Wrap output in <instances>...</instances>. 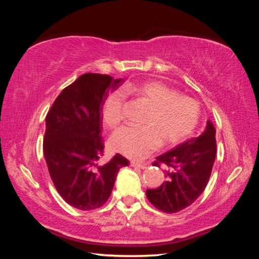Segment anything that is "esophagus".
Masks as SVG:
<instances>
[{
    "label": "esophagus",
    "instance_id": "1",
    "mask_svg": "<svg viewBox=\"0 0 259 259\" xmlns=\"http://www.w3.org/2000/svg\"><path fill=\"white\" fill-rule=\"evenodd\" d=\"M131 166L132 167H137V168H146V165L145 164H142V163H138V162H135V161H131Z\"/></svg>",
    "mask_w": 259,
    "mask_h": 259
}]
</instances>
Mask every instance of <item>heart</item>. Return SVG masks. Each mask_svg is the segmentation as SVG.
Masks as SVG:
<instances>
[{
	"label": "heart",
	"instance_id": "obj_1",
	"mask_svg": "<svg viewBox=\"0 0 259 259\" xmlns=\"http://www.w3.org/2000/svg\"><path fill=\"white\" fill-rule=\"evenodd\" d=\"M125 93L134 94L149 106L143 127L124 126L111 136L110 148L134 160H143L161 145L174 146L189 136L198 123L199 104L191 97L177 95L174 90L159 81L138 85H124ZM124 92L114 90L107 96L101 117L109 128H114L123 119Z\"/></svg>",
	"mask_w": 259,
	"mask_h": 259
}]
</instances>
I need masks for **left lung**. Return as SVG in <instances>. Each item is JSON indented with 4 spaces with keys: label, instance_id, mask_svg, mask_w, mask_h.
Instances as JSON below:
<instances>
[{
    "label": "left lung",
    "instance_id": "8db88e82",
    "mask_svg": "<svg viewBox=\"0 0 259 259\" xmlns=\"http://www.w3.org/2000/svg\"><path fill=\"white\" fill-rule=\"evenodd\" d=\"M216 130L209 120L200 135L185 140L156 156L154 166L163 163L166 180L156 189H147L148 200L165 213H177L204 191L216 156Z\"/></svg>",
    "mask_w": 259,
    "mask_h": 259
}]
</instances>
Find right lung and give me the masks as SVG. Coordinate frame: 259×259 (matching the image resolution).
Wrapping results in <instances>:
<instances>
[{
    "label": "right lung",
    "instance_id": "add662e5",
    "mask_svg": "<svg viewBox=\"0 0 259 259\" xmlns=\"http://www.w3.org/2000/svg\"><path fill=\"white\" fill-rule=\"evenodd\" d=\"M124 79L85 73L62 90L45 119L44 158L58 193L68 204L90 210L104 205L120 168L130 161L116 153L104 163L101 107Z\"/></svg>",
    "mask_w": 259,
    "mask_h": 259
}]
</instances>
